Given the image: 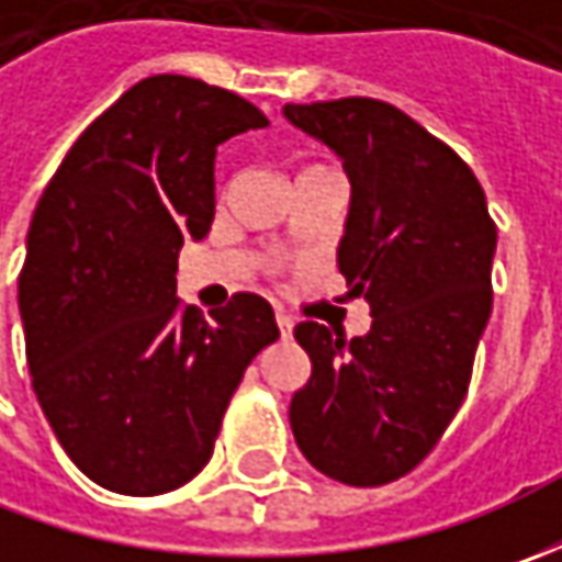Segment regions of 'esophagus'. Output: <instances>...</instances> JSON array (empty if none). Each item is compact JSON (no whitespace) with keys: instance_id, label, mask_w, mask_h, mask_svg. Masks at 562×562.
I'll return each instance as SVG.
<instances>
[{"instance_id":"34e87169","label":"esophagus","mask_w":562,"mask_h":562,"mask_svg":"<svg viewBox=\"0 0 562 562\" xmlns=\"http://www.w3.org/2000/svg\"><path fill=\"white\" fill-rule=\"evenodd\" d=\"M278 331H281V337L293 335V318H291V315H278Z\"/></svg>"}]
</instances>
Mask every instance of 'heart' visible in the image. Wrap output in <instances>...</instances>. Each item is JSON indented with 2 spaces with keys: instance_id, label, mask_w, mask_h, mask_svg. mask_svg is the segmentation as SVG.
Listing matches in <instances>:
<instances>
[{
  "instance_id": "obj_1",
  "label": "heart",
  "mask_w": 562,
  "mask_h": 562,
  "mask_svg": "<svg viewBox=\"0 0 562 562\" xmlns=\"http://www.w3.org/2000/svg\"><path fill=\"white\" fill-rule=\"evenodd\" d=\"M315 171H331L328 165H306V168H300V175H315Z\"/></svg>"
}]
</instances>
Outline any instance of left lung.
I'll list each match as a JSON object with an SVG mask.
<instances>
[{
	"label": "left lung",
	"instance_id": "left-lung-1",
	"mask_svg": "<svg viewBox=\"0 0 562 562\" xmlns=\"http://www.w3.org/2000/svg\"><path fill=\"white\" fill-rule=\"evenodd\" d=\"M353 184L337 269L369 300V335L300 322L313 375L293 394L303 457L353 487L397 482L435 450L472 378L494 291L497 225L472 168L397 105L369 97L288 102Z\"/></svg>",
	"mask_w": 562,
	"mask_h": 562
}]
</instances>
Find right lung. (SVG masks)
<instances>
[{
    "instance_id": "1",
    "label": "right lung",
    "mask_w": 562,
    "mask_h": 562,
    "mask_svg": "<svg viewBox=\"0 0 562 562\" xmlns=\"http://www.w3.org/2000/svg\"><path fill=\"white\" fill-rule=\"evenodd\" d=\"M244 97L156 75L112 102L46 184L18 274L33 391L71 463L153 497L200 475L247 366L281 331L269 300L196 313L178 252L215 218L218 143L266 127Z\"/></svg>"
}]
</instances>
